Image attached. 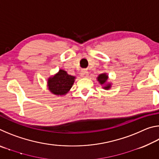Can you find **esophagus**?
Here are the masks:
<instances>
[{"instance_id": "esophagus-1", "label": "esophagus", "mask_w": 159, "mask_h": 159, "mask_svg": "<svg viewBox=\"0 0 159 159\" xmlns=\"http://www.w3.org/2000/svg\"><path fill=\"white\" fill-rule=\"evenodd\" d=\"M88 76V72L86 71L85 69H83L81 72H80V76L83 77V78H85Z\"/></svg>"}]
</instances>
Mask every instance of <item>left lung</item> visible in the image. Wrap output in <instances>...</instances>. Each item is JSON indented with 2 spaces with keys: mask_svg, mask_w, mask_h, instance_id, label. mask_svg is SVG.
Returning a JSON list of instances; mask_svg holds the SVG:
<instances>
[{
  "mask_svg": "<svg viewBox=\"0 0 159 159\" xmlns=\"http://www.w3.org/2000/svg\"><path fill=\"white\" fill-rule=\"evenodd\" d=\"M107 79H108V76H107L106 74H102L99 75V76L98 77V81L101 83L102 85L103 84H105ZM111 88V85L110 84H107L105 86H104V89H109V88Z\"/></svg>",
  "mask_w": 159,
  "mask_h": 159,
  "instance_id": "8db88e82",
  "label": "left lung"
}]
</instances>
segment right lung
<instances>
[{"mask_svg":"<svg viewBox=\"0 0 159 159\" xmlns=\"http://www.w3.org/2000/svg\"><path fill=\"white\" fill-rule=\"evenodd\" d=\"M75 77L60 69L58 73L48 79V85L51 93L55 95H65L74 84Z\"/></svg>","mask_w":159,"mask_h":159,"instance_id":"add662e5","label":"right lung"}]
</instances>
